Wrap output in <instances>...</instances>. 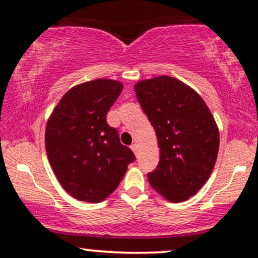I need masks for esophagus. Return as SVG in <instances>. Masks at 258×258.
Segmentation results:
<instances>
[{"label":"esophagus","mask_w":258,"mask_h":258,"mask_svg":"<svg viewBox=\"0 0 258 258\" xmlns=\"http://www.w3.org/2000/svg\"><path fill=\"white\" fill-rule=\"evenodd\" d=\"M131 149H132V152L136 154V155H137L138 154V144L137 143H133L132 146H131Z\"/></svg>","instance_id":"1"}]
</instances>
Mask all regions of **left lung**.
I'll use <instances>...</instances> for the list:
<instances>
[{
  "mask_svg": "<svg viewBox=\"0 0 258 258\" xmlns=\"http://www.w3.org/2000/svg\"><path fill=\"white\" fill-rule=\"evenodd\" d=\"M136 96L158 137L160 161L147 174L150 185L171 203L200 190L211 174L220 133L203 98L171 76L138 82Z\"/></svg>",
  "mask_w": 258,
  "mask_h": 258,
  "instance_id": "obj_1",
  "label": "left lung"
}]
</instances>
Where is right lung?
<instances>
[{
    "instance_id": "1",
    "label": "right lung",
    "mask_w": 258,
    "mask_h": 258,
    "mask_svg": "<svg viewBox=\"0 0 258 258\" xmlns=\"http://www.w3.org/2000/svg\"><path fill=\"white\" fill-rule=\"evenodd\" d=\"M122 85L98 79L64 94L46 126V152L61 186L75 199L100 203L116 189L136 160L106 114Z\"/></svg>"
}]
</instances>
